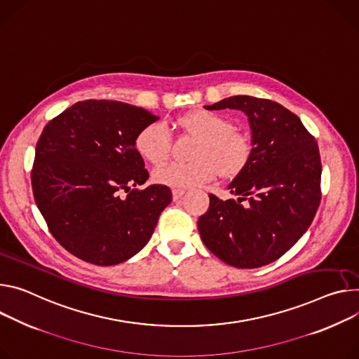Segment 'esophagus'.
<instances>
[{
	"label": "esophagus",
	"mask_w": 359,
	"mask_h": 359,
	"mask_svg": "<svg viewBox=\"0 0 359 359\" xmlns=\"http://www.w3.org/2000/svg\"><path fill=\"white\" fill-rule=\"evenodd\" d=\"M172 194H173V201H179L184 194V189H173Z\"/></svg>",
	"instance_id": "esophagus-1"
}]
</instances>
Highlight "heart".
Listing matches in <instances>:
<instances>
[{
  "mask_svg": "<svg viewBox=\"0 0 359 359\" xmlns=\"http://www.w3.org/2000/svg\"><path fill=\"white\" fill-rule=\"evenodd\" d=\"M187 132L196 135L199 142L194 149L193 161H172L157 168L153 173L158 184L175 189L199 186L216 179L239 177L250 165L253 144L233 121L209 110H194L180 118ZM137 153L151 165H161L170 156L172 136L163 123L143 127L135 140Z\"/></svg>",
  "mask_w": 359,
  "mask_h": 359,
  "instance_id": "1",
  "label": "heart"
}]
</instances>
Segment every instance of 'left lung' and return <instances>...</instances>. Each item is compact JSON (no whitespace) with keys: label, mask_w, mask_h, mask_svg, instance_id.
I'll return each instance as SVG.
<instances>
[{"label":"left lung","mask_w":359,"mask_h":359,"mask_svg":"<svg viewBox=\"0 0 359 359\" xmlns=\"http://www.w3.org/2000/svg\"><path fill=\"white\" fill-rule=\"evenodd\" d=\"M208 110H242L250 123L253 156L227 186L238 201L209 194L198 220L206 248L224 264L253 269L275 262L308 231L320 203V156L315 137L282 104L233 95Z\"/></svg>","instance_id":"8db88e82"}]
</instances>
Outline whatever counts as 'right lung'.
<instances>
[{"mask_svg":"<svg viewBox=\"0 0 359 359\" xmlns=\"http://www.w3.org/2000/svg\"><path fill=\"white\" fill-rule=\"evenodd\" d=\"M158 117L114 100H84L50 120L36 146L31 186L55 241L97 266L124 262L144 248L170 202L151 184L135 147Z\"/></svg>","mask_w":359,"mask_h":359,"instance_id":"obj_1","label":"right lung"}]
</instances>
